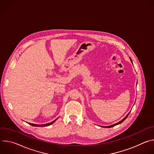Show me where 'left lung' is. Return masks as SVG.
Segmentation results:
<instances>
[{"label":"left lung","mask_w":154,"mask_h":154,"mask_svg":"<svg viewBox=\"0 0 154 154\" xmlns=\"http://www.w3.org/2000/svg\"><path fill=\"white\" fill-rule=\"evenodd\" d=\"M130 61H131V63H132V61H131V58H130ZM129 114H130V112H129V113H128L127 115V116H125V118H124L123 119H122V120H121V121H119V122H118V123H116V124H113V125H109V126H106V127L105 126L104 127H106V128H110V127H114V126H115V125H118V124H119L122 123V122H123V121H124V120H125V119L127 118V116H128V115H129Z\"/></svg>","instance_id":"1"}]
</instances>
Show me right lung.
Wrapping results in <instances>:
<instances>
[{"label": "right lung", "instance_id": "1", "mask_svg": "<svg viewBox=\"0 0 154 154\" xmlns=\"http://www.w3.org/2000/svg\"><path fill=\"white\" fill-rule=\"evenodd\" d=\"M58 119V118H57ZM57 119H56L55 120H54V121L50 122V123H48V124H32V123H29L30 125H32V126H35V127H46V126H48V125H50L51 124H52Z\"/></svg>", "mask_w": 154, "mask_h": 154}]
</instances>
